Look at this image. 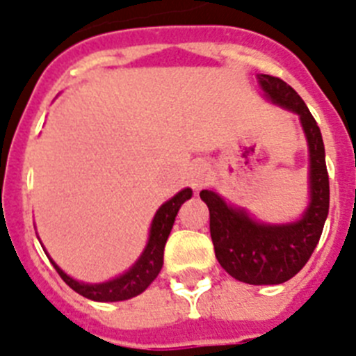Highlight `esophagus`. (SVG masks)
Returning <instances> with one entry per match:
<instances>
[{"label": "esophagus", "instance_id": "esophagus-1", "mask_svg": "<svg viewBox=\"0 0 356 356\" xmlns=\"http://www.w3.org/2000/svg\"><path fill=\"white\" fill-rule=\"evenodd\" d=\"M209 181H211V169H209L207 163H196L189 172L191 187H193L194 191H200L203 189V187H207Z\"/></svg>", "mask_w": 356, "mask_h": 356}]
</instances>
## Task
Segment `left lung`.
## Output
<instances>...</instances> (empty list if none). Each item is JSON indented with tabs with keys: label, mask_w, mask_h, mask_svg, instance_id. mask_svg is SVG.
Segmentation results:
<instances>
[{
	"label": "left lung",
	"mask_w": 356,
	"mask_h": 356,
	"mask_svg": "<svg viewBox=\"0 0 356 356\" xmlns=\"http://www.w3.org/2000/svg\"><path fill=\"white\" fill-rule=\"evenodd\" d=\"M257 81L273 104L300 118L309 149L308 209L299 221L266 225L227 205L214 191H202L200 198L207 203L216 259L225 272L248 284H281L300 272L317 247L330 211V178L323 135L305 100L282 79L259 74Z\"/></svg>",
	"instance_id": "left-lung-1"
}]
</instances>
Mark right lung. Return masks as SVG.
I'll use <instances>...</instances> for the list:
<instances>
[{
    "label": "right lung",
    "mask_w": 356,
    "mask_h": 356,
    "mask_svg": "<svg viewBox=\"0 0 356 356\" xmlns=\"http://www.w3.org/2000/svg\"><path fill=\"white\" fill-rule=\"evenodd\" d=\"M193 196V191L184 189L172 196L169 202H165L162 207L158 209L156 214L151 223L149 230V241L145 245L142 256L138 257L135 265L127 270L126 273L111 279L108 282H99V284H86V282H79L66 275L59 266L51 261L54 268L60 275V279L68 284L72 290H75L79 296L86 297L91 300H99V302H117V300H126L131 297L138 296L151 282L156 279L163 265V248H165L167 238L171 234L175 218L180 211L181 203Z\"/></svg>",
    "instance_id": "1"
}]
</instances>
